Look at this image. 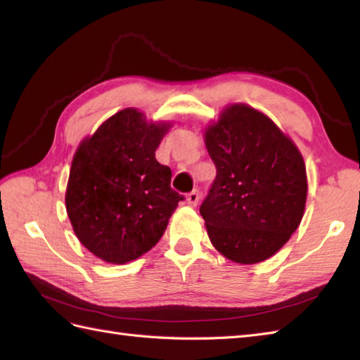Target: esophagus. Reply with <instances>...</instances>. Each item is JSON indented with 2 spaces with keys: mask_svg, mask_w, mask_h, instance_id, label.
I'll list each match as a JSON object with an SVG mask.
<instances>
[{
  "mask_svg": "<svg viewBox=\"0 0 360 360\" xmlns=\"http://www.w3.org/2000/svg\"><path fill=\"white\" fill-rule=\"evenodd\" d=\"M200 200H201V195H200V192H198V190H192V192L187 195V202L190 205H193V207H195V205H198Z\"/></svg>",
  "mask_w": 360,
  "mask_h": 360,
  "instance_id": "1",
  "label": "esophagus"
}]
</instances>
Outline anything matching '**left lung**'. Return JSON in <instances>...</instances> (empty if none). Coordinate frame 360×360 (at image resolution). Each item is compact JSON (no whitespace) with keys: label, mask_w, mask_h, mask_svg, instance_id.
Listing matches in <instances>:
<instances>
[{"label":"left lung","mask_w":360,"mask_h":360,"mask_svg":"<svg viewBox=\"0 0 360 360\" xmlns=\"http://www.w3.org/2000/svg\"><path fill=\"white\" fill-rule=\"evenodd\" d=\"M217 167L200 213L209 238L226 258L264 262L303 218L308 182L300 151L274 122L248 105H231L205 131Z\"/></svg>","instance_id":"obj_1"}]
</instances>
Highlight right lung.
<instances>
[{
    "mask_svg": "<svg viewBox=\"0 0 360 360\" xmlns=\"http://www.w3.org/2000/svg\"><path fill=\"white\" fill-rule=\"evenodd\" d=\"M170 125L122 110L80 143L66 188V212L80 243L106 263L124 264L164 235L184 196L155 151Z\"/></svg>",
    "mask_w": 360,
    "mask_h": 360,
    "instance_id": "add662e5",
    "label": "right lung"
}]
</instances>
